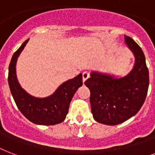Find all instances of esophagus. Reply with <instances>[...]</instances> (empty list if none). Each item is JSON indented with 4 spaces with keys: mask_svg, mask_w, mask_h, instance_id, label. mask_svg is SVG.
Listing matches in <instances>:
<instances>
[{
    "mask_svg": "<svg viewBox=\"0 0 155 155\" xmlns=\"http://www.w3.org/2000/svg\"><path fill=\"white\" fill-rule=\"evenodd\" d=\"M89 77V72L88 71H84L83 72V81L84 82L87 79H88Z\"/></svg>",
    "mask_w": 155,
    "mask_h": 155,
    "instance_id": "34e87169",
    "label": "esophagus"
}]
</instances>
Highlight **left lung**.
Listing matches in <instances>:
<instances>
[{"label":"left lung","instance_id":"8db88e82","mask_svg":"<svg viewBox=\"0 0 155 155\" xmlns=\"http://www.w3.org/2000/svg\"><path fill=\"white\" fill-rule=\"evenodd\" d=\"M124 40L135 56L132 71L121 78L92 72L84 82L90 90L93 118L103 124H120L134 116L145 102L148 92L149 71L143 51L131 37L125 35Z\"/></svg>","mask_w":155,"mask_h":155}]
</instances>
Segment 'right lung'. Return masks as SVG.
<instances>
[{
	"mask_svg": "<svg viewBox=\"0 0 155 155\" xmlns=\"http://www.w3.org/2000/svg\"><path fill=\"white\" fill-rule=\"evenodd\" d=\"M28 40L24 41L14 54L9 63L8 82L12 96L18 110L31 122L40 125L60 124L66 119L74 94L82 86V74L63 83L54 94L48 97L38 98L31 96L20 86L16 76L18 57L24 49Z\"/></svg>",
	"mask_w": 155,
	"mask_h": 155,
	"instance_id": "1",
	"label": "right lung"
}]
</instances>
